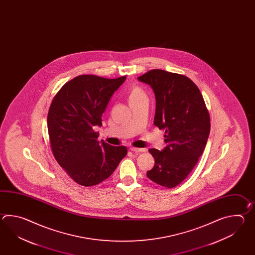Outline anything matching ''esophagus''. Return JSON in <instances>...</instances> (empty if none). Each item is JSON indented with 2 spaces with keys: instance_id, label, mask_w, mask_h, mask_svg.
<instances>
[{
  "instance_id": "esophagus-1",
  "label": "esophagus",
  "mask_w": 255,
  "mask_h": 255,
  "mask_svg": "<svg viewBox=\"0 0 255 255\" xmlns=\"http://www.w3.org/2000/svg\"><path fill=\"white\" fill-rule=\"evenodd\" d=\"M130 150L133 152H144L145 151V149L144 148H138V147H134V146H132V147H130Z\"/></svg>"
}]
</instances>
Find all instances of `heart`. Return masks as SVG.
I'll return each mask as SVG.
<instances>
[{"label":"heart","instance_id":"b5f03b06","mask_svg":"<svg viewBox=\"0 0 255 255\" xmlns=\"http://www.w3.org/2000/svg\"><path fill=\"white\" fill-rule=\"evenodd\" d=\"M141 98H146L144 91L139 88V87H134L130 89L129 94H128V100L129 103L134 102L135 100L139 99Z\"/></svg>","mask_w":255,"mask_h":255}]
</instances>
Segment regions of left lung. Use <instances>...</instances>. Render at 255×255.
Wrapping results in <instances>:
<instances>
[{
	"label": "left lung",
	"mask_w": 255,
	"mask_h": 255,
	"mask_svg": "<svg viewBox=\"0 0 255 255\" xmlns=\"http://www.w3.org/2000/svg\"><path fill=\"white\" fill-rule=\"evenodd\" d=\"M152 87L156 98L154 125L165 130L167 146L150 148L155 165L146 176L155 183L174 188L194 168L206 146L211 120L200 89L189 77L154 69L137 77Z\"/></svg>",
	"instance_id": "obj_1"
}]
</instances>
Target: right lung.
<instances>
[{"label":"right lung","instance_id":"right-lung-1","mask_svg":"<svg viewBox=\"0 0 255 255\" xmlns=\"http://www.w3.org/2000/svg\"><path fill=\"white\" fill-rule=\"evenodd\" d=\"M126 76L115 79L83 75L65 84L55 95L47 116L54 157L76 183L89 187L109 179L128 148L98 140L96 127Z\"/></svg>","mask_w":255,"mask_h":255}]
</instances>
